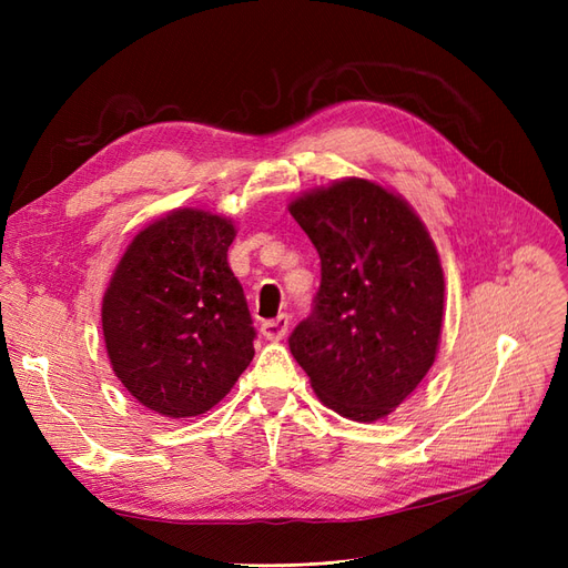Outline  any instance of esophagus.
Listing matches in <instances>:
<instances>
[{"instance_id":"esophagus-1","label":"esophagus","mask_w":568,"mask_h":568,"mask_svg":"<svg viewBox=\"0 0 568 568\" xmlns=\"http://www.w3.org/2000/svg\"><path fill=\"white\" fill-rule=\"evenodd\" d=\"M288 326H291V320L288 315H280L277 320H267L263 322L261 332L267 341H282L286 334H288Z\"/></svg>"}]
</instances>
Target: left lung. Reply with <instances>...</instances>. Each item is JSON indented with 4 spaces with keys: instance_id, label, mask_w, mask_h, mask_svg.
<instances>
[{
    "instance_id": "8db88e82",
    "label": "left lung",
    "mask_w": 568,
    "mask_h": 568,
    "mask_svg": "<svg viewBox=\"0 0 568 568\" xmlns=\"http://www.w3.org/2000/svg\"><path fill=\"white\" fill-rule=\"evenodd\" d=\"M322 261L315 311L288 338L317 398L341 417L379 422L432 369L443 329L440 255L393 189L343 178L288 203Z\"/></svg>"
}]
</instances>
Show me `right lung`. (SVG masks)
I'll return each mask as SVG.
<instances>
[{
	"label": "right lung",
	"instance_id": "1",
	"mask_svg": "<svg viewBox=\"0 0 568 568\" xmlns=\"http://www.w3.org/2000/svg\"><path fill=\"white\" fill-rule=\"evenodd\" d=\"M234 222L175 209L134 234L101 301L115 376L136 403L196 417L232 390L253 359L244 288L227 263Z\"/></svg>",
	"mask_w": 568,
	"mask_h": 568
}]
</instances>
